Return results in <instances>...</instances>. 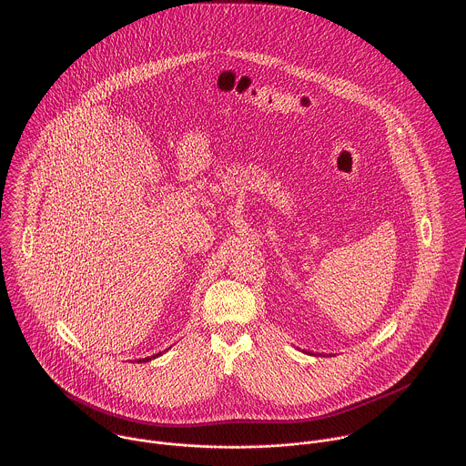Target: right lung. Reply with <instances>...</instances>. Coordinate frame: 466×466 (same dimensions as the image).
I'll use <instances>...</instances> for the list:
<instances>
[{
    "instance_id": "add662e5",
    "label": "right lung",
    "mask_w": 466,
    "mask_h": 466,
    "mask_svg": "<svg viewBox=\"0 0 466 466\" xmlns=\"http://www.w3.org/2000/svg\"><path fill=\"white\" fill-rule=\"evenodd\" d=\"M141 360H143V362H145V360H150V359H148V357H145V359H139V360H137V362H141Z\"/></svg>"
}]
</instances>
